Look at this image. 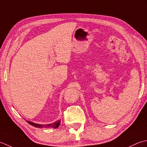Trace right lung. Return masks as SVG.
Returning a JSON list of instances; mask_svg holds the SVG:
<instances>
[{"label": "right lung", "instance_id": "1", "mask_svg": "<svg viewBox=\"0 0 147 147\" xmlns=\"http://www.w3.org/2000/svg\"><path fill=\"white\" fill-rule=\"evenodd\" d=\"M26 122H27L29 124H30V125H33V126H34L35 127H38V128H43V127H47L57 128L59 127V124H60V120H59V121H56L55 122H54V123H53V124H47V125H42V124H35V123H34V122H32L28 121H26Z\"/></svg>", "mask_w": 147, "mask_h": 147}]
</instances>
